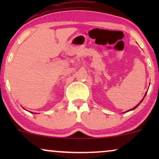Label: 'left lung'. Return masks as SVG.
Listing matches in <instances>:
<instances>
[{
    "label": "left lung",
    "mask_w": 159,
    "mask_h": 159,
    "mask_svg": "<svg viewBox=\"0 0 159 159\" xmlns=\"http://www.w3.org/2000/svg\"><path fill=\"white\" fill-rule=\"evenodd\" d=\"M146 95H147V93H145V95H144L143 98H142V100H141V101H140V102H139V103H138V105H136V106H134V107H133V108H132V109H130V110H129V111H125V112H124V113H126V112H129V111H133V110H134V109H135V108H136V107H138V105H140V104L142 102H143V98H144V97H145V96H146Z\"/></svg>",
    "instance_id": "left-lung-1"
}]
</instances>
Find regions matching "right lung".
<instances>
[{
  "label": "right lung",
  "mask_w": 159,
  "mask_h": 159,
  "mask_svg": "<svg viewBox=\"0 0 159 159\" xmlns=\"http://www.w3.org/2000/svg\"><path fill=\"white\" fill-rule=\"evenodd\" d=\"M30 113H33V112H30ZM33 114H36V113H33Z\"/></svg>",
  "instance_id": "right-lung-1"
}]
</instances>
